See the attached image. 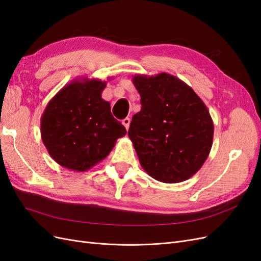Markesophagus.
I'll return each instance as SVG.
<instances>
[{"mask_svg":"<svg viewBox=\"0 0 261 261\" xmlns=\"http://www.w3.org/2000/svg\"><path fill=\"white\" fill-rule=\"evenodd\" d=\"M122 123H123V125L125 126L126 130H128V128H129V124H130V118H129V117H126V118H124V120L122 121Z\"/></svg>","mask_w":261,"mask_h":261,"instance_id":"34e87169","label":"esophagus"}]
</instances>
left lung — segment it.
I'll return each mask as SVG.
<instances>
[{"mask_svg":"<svg viewBox=\"0 0 261 261\" xmlns=\"http://www.w3.org/2000/svg\"><path fill=\"white\" fill-rule=\"evenodd\" d=\"M141 110L128 129L141 168L162 183H179L200 170L210 153L213 122L191 86L168 73L136 74Z\"/></svg>","mask_w":261,"mask_h":261,"instance_id":"8db88e82","label":"left lung"}]
</instances>
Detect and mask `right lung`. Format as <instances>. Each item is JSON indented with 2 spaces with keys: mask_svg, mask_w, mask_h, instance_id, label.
<instances>
[{
  "mask_svg": "<svg viewBox=\"0 0 261 261\" xmlns=\"http://www.w3.org/2000/svg\"><path fill=\"white\" fill-rule=\"evenodd\" d=\"M106 86L98 78L77 77L46 105L40 121L41 139L61 167L88 171L126 135V128L111 114L110 102L101 97Z\"/></svg>",
  "mask_w": 261,
  "mask_h": 261,
  "instance_id": "1",
  "label": "right lung"
}]
</instances>
